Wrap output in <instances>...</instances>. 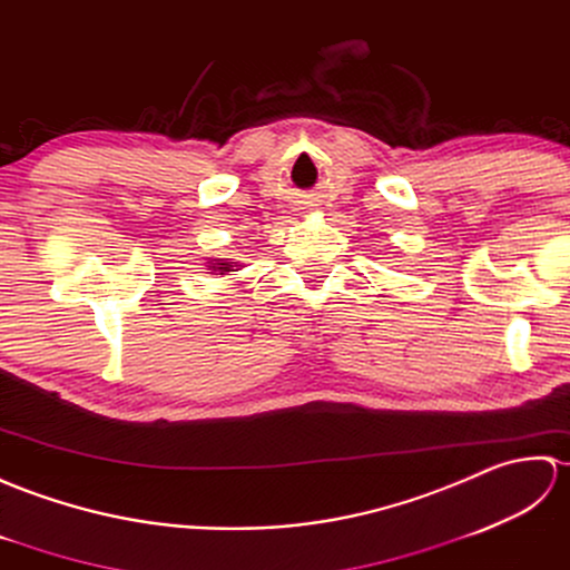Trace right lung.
Masks as SVG:
<instances>
[{"mask_svg": "<svg viewBox=\"0 0 570 570\" xmlns=\"http://www.w3.org/2000/svg\"><path fill=\"white\" fill-rule=\"evenodd\" d=\"M209 268H212L214 273H217V275H229V273L234 271V265H232V263H226V261H224V263H212V265H209Z\"/></svg>", "mask_w": 570, "mask_h": 570, "instance_id": "add662e5", "label": "right lung"}]
</instances>
